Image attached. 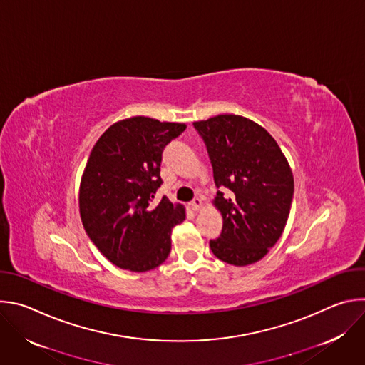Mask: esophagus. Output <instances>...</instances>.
<instances>
[{
	"label": "esophagus",
	"instance_id": "1",
	"mask_svg": "<svg viewBox=\"0 0 365 365\" xmlns=\"http://www.w3.org/2000/svg\"><path fill=\"white\" fill-rule=\"evenodd\" d=\"M202 206H203V203H202V199H200V197H195V199L190 202V207H192L193 211H200Z\"/></svg>",
	"mask_w": 365,
	"mask_h": 365
}]
</instances>
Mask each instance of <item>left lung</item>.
Returning <instances> with one entry per match:
<instances>
[{
	"label": "left lung",
	"mask_w": 365,
	"mask_h": 365,
	"mask_svg": "<svg viewBox=\"0 0 365 365\" xmlns=\"http://www.w3.org/2000/svg\"><path fill=\"white\" fill-rule=\"evenodd\" d=\"M203 138L218 190L214 205L224 224L211 240L215 257L232 266L262 259L286 227L293 175L276 140L254 121L225 114L193 123Z\"/></svg>",
	"instance_id": "left-lung-1"
}]
</instances>
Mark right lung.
<instances>
[{
  "label": "right lung",
  "mask_w": 365,
  "mask_h": 365,
  "mask_svg": "<svg viewBox=\"0 0 365 365\" xmlns=\"http://www.w3.org/2000/svg\"><path fill=\"white\" fill-rule=\"evenodd\" d=\"M185 124L133 117L113 124L93 145L79 187L83 228L113 264L143 273L159 267L172 248V228L185 207L154 195L165 147Z\"/></svg>",
  "instance_id": "add662e5"
}]
</instances>
